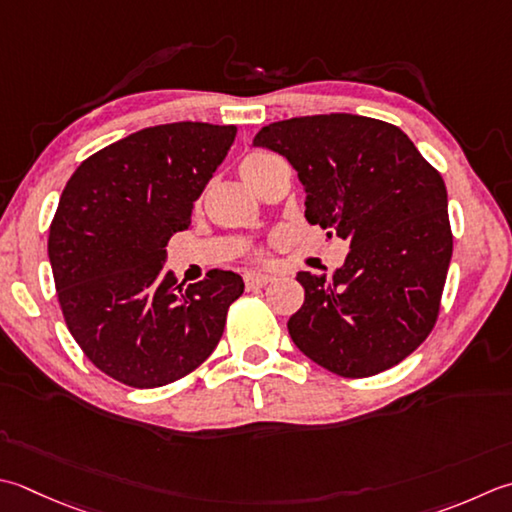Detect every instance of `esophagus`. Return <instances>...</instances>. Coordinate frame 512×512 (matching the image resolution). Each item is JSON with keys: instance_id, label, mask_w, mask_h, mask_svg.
I'll list each match as a JSON object with an SVG mask.
<instances>
[{"instance_id": "obj_1", "label": "esophagus", "mask_w": 512, "mask_h": 512, "mask_svg": "<svg viewBox=\"0 0 512 512\" xmlns=\"http://www.w3.org/2000/svg\"><path fill=\"white\" fill-rule=\"evenodd\" d=\"M270 279H273V275H268V273H255V270H250V273H244V284H246L248 290L262 288V286H266L270 282Z\"/></svg>"}]
</instances>
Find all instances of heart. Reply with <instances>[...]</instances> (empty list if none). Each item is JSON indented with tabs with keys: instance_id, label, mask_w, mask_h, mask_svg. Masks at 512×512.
<instances>
[{
	"instance_id": "1",
	"label": "heart",
	"mask_w": 512,
	"mask_h": 512,
	"mask_svg": "<svg viewBox=\"0 0 512 512\" xmlns=\"http://www.w3.org/2000/svg\"><path fill=\"white\" fill-rule=\"evenodd\" d=\"M275 162H277V157L268 155V153H250L237 166L239 177H242L248 186L259 190V186H262V182H264V177L268 175L270 166H273Z\"/></svg>"
}]
</instances>
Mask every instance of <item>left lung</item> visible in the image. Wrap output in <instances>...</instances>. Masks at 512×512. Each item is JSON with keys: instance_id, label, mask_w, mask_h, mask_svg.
<instances>
[{"instance_id": "1", "label": "left lung", "mask_w": 512, "mask_h": 512, "mask_svg": "<svg viewBox=\"0 0 512 512\" xmlns=\"http://www.w3.org/2000/svg\"><path fill=\"white\" fill-rule=\"evenodd\" d=\"M286 157L306 190V219L348 239L333 275L297 273L295 346L342 377L393 368L439 315L453 233L442 175L382 119L330 113L264 126L253 139Z\"/></svg>"}]
</instances>
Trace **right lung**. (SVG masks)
Masks as SVG:
<instances>
[{"label": "right lung", "instance_id": "obj_1", "mask_svg": "<svg viewBox=\"0 0 512 512\" xmlns=\"http://www.w3.org/2000/svg\"><path fill=\"white\" fill-rule=\"evenodd\" d=\"M235 126H150L84 159L50 224L48 259L70 335L102 373L126 386L177 382L224 333L242 277L213 270L177 284L168 239L235 142Z\"/></svg>", "mask_w": 512, "mask_h": 512}]
</instances>
